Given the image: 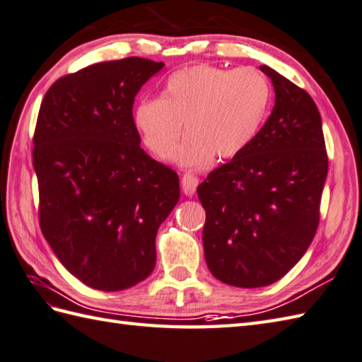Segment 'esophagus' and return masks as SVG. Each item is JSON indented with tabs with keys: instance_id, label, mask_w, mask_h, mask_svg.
Instances as JSON below:
<instances>
[{
	"instance_id": "obj_1",
	"label": "esophagus",
	"mask_w": 362,
	"mask_h": 362,
	"mask_svg": "<svg viewBox=\"0 0 362 362\" xmlns=\"http://www.w3.org/2000/svg\"><path fill=\"white\" fill-rule=\"evenodd\" d=\"M181 186H182L184 194L189 195V197L194 195L197 187H198V178L194 173H186L181 180Z\"/></svg>"
}]
</instances>
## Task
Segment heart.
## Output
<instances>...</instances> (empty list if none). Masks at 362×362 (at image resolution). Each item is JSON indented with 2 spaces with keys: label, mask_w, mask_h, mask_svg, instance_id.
Here are the masks:
<instances>
[{
  "label": "heart",
  "mask_w": 362,
  "mask_h": 362,
  "mask_svg": "<svg viewBox=\"0 0 362 362\" xmlns=\"http://www.w3.org/2000/svg\"><path fill=\"white\" fill-rule=\"evenodd\" d=\"M271 86L260 71L194 65L167 78L160 99H144L134 124L150 153L172 158L182 125L188 134L173 156L184 168L232 159L247 148L267 117Z\"/></svg>",
  "instance_id": "b5f03b06"
}]
</instances>
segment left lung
<instances>
[{"label":"left lung","mask_w":362,"mask_h":362,"mask_svg":"<svg viewBox=\"0 0 362 362\" xmlns=\"http://www.w3.org/2000/svg\"><path fill=\"white\" fill-rule=\"evenodd\" d=\"M260 69L274 85L271 116L246 150L197 189L207 267L240 288L274 284L302 259L319 226L328 172L315 100L277 71Z\"/></svg>","instance_id":"8db88e82"}]
</instances>
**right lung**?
Listing matches in <instances>:
<instances>
[{
    "instance_id": "right-lung-1",
    "label": "right lung",
    "mask_w": 362,
    "mask_h": 362,
    "mask_svg": "<svg viewBox=\"0 0 362 362\" xmlns=\"http://www.w3.org/2000/svg\"><path fill=\"white\" fill-rule=\"evenodd\" d=\"M163 62L127 57L60 77L34 133L38 221L72 276L99 291L146 280L156 232L178 203L180 178L139 146L133 103Z\"/></svg>"
}]
</instances>
